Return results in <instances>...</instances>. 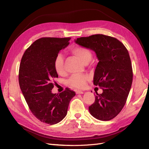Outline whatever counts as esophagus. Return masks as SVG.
Wrapping results in <instances>:
<instances>
[{
    "label": "esophagus",
    "mask_w": 149,
    "mask_h": 149,
    "mask_svg": "<svg viewBox=\"0 0 149 149\" xmlns=\"http://www.w3.org/2000/svg\"><path fill=\"white\" fill-rule=\"evenodd\" d=\"M76 94H83V91H79V90H78V91H76Z\"/></svg>",
    "instance_id": "esophagus-1"
}]
</instances>
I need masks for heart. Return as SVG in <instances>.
Segmentation results:
<instances>
[{
    "mask_svg": "<svg viewBox=\"0 0 149 149\" xmlns=\"http://www.w3.org/2000/svg\"><path fill=\"white\" fill-rule=\"evenodd\" d=\"M71 52L81 61L83 63L88 64L91 59V53L89 49L83 47H75L71 49ZM54 66L58 74H63L65 73L64 58L61 54H58L54 61ZM89 79V76L86 74H74L68 80L67 83L70 86L75 88H81L86 84Z\"/></svg>",
    "mask_w": 149,
    "mask_h": 149,
    "instance_id": "b5f03b06",
    "label": "heart"
}]
</instances>
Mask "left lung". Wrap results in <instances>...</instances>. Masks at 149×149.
Wrapping results in <instances>:
<instances>
[{"label": "left lung", "instance_id": "8db88e82", "mask_svg": "<svg viewBox=\"0 0 149 149\" xmlns=\"http://www.w3.org/2000/svg\"><path fill=\"white\" fill-rule=\"evenodd\" d=\"M75 42L94 51L99 62L93 83L102 89L89 107L91 114L100 120H109L119 114L131 88L133 71L129 52L116 38L102 34L80 37Z\"/></svg>", "mask_w": 149, "mask_h": 149}]
</instances>
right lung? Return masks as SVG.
Wrapping results in <instances>:
<instances>
[{"label": "right lung", "mask_w": 149, "mask_h": 149, "mask_svg": "<svg viewBox=\"0 0 149 149\" xmlns=\"http://www.w3.org/2000/svg\"><path fill=\"white\" fill-rule=\"evenodd\" d=\"M70 39L39 38L26 49L20 64L19 85L29 109L39 120L50 125L64 119L75 96L69 88L60 94L52 93L54 79L58 76L54 61L61 49L68 45Z\"/></svg>", "instance_id": "obj_1"}]
</instances>
